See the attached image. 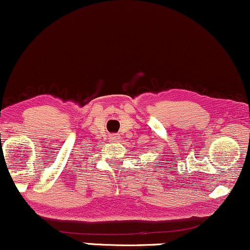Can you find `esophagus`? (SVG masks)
I'll return each mask as SVG.
<instances>
[{
	"label": "esophagus",
	"instance_id": "esophagus-1",
	"mask_svg": "<svg viewBox=\"0 0 250 250\" xmlns=\"http://www.w3.org/2000/svg\"><path fill=\"white\" fill-rule=\"evenodd\" d=\"M119 140V136H116V135H111L110 136V141H117Z\"/></svg>",
	"mask_w": 250,
	"mask_h": 250
}]
</instances>
